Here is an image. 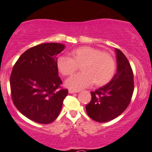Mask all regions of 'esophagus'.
Instances as JSON below:
<instances>
[{
	"label": "esophagus",
	"mask_w": 152,
	"mask_h": 152,
	"mask_svg": "<svg viewBox=\"0 0 152 152\" xmlns=\"http://www.w3.org/2000/svg\"><path fill=\"white\" fill-rule=\"evenodd\" d=\"M68 92H69V93H78V91H73V90H71V89H69V90H68Z\"/></svg>",
	"instance_id": "1"
}]
</instances>
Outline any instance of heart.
<instances>
[{
  "label": "heart",
  "mask_w": 152,
  "mask_h": 152,
  "mask_svg": "<svg viewBox=\"0 0 152 152\" xmlns=\"http://www.w3.org/2000/svg\"><path fill=\"white\" fill-rule=\"evenodd\" d=\"M57 68L64 76L70 75L80 66L82 72L66 80V86L79 91L92 85L101 86L113 77L116 64L114 58L107 53L91 46H82L70 53V57L61 55L57 59Z\"/></svg>",
  "instance_id": "obj_1"
}]
</instances>
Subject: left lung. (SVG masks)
<instances>
[{
	"mask_svg": "<svg viewBox=\"0 0 152 152\" xmlns=\"http://www.w3.org/2000/svg\"><path fill=\"white\" fill-rule=\"evenodd\" d=\"M117 71L107 84L92 91L91 100L86 106L89 117L96 122H106L119 116L129 104L134 93V74L127 58L115 49Z\"/></svg>",
	"mask_w": 152,
	"mask_h": 152,
	"instance_id": "8db88e82",
	"label": "left lung"
}]
</instances>
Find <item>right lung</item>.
<instances>
[{
  "mask_svg": "<svg viewBox=\"0 0 152 152\" xmlns=\"http://www.w3.org/2000/svg\"><path fill=\"white\" fill-rule=\"evenodd\" d=\"M65 48L58 43H41L23 53L10 76L12 99L18 111L40 124L58 117L68 89H59L57 56Z\"/></svg>",
  "mask_w": 152,
  "mask_h": 152,
  "instance_id": "obj_1",
  "label": "right lung"
}]
</instances>
